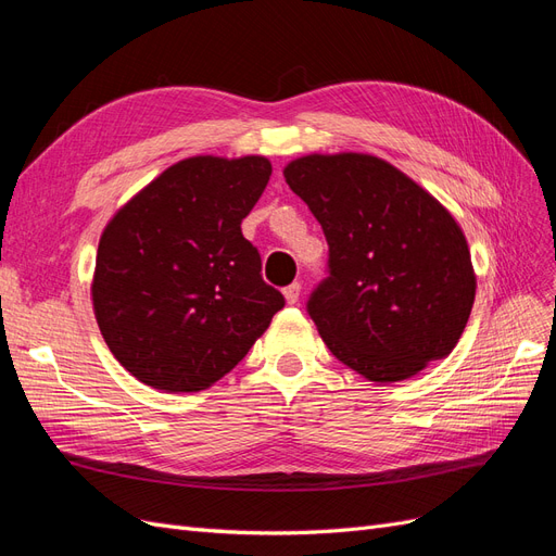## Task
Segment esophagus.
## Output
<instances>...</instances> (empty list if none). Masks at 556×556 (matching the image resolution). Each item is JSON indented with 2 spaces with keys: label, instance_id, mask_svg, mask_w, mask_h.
Instances as JSON below:
<instances>
[{
  "label": "esophagus",
  "instance_id": "obj_1",
  "mask_svg": "<svg viewBox=\"0 0 556 556\" xmlns=\"http://www.w3.org/2000/svg\"><path fill=\"white\" fill-rule=\"evenodd\" d=\"M282 294H285V301H288L290 306H292V304H296V301H299V294H301V285H299V282L288 285V288L282 290Z\"/></svg>",
  "mask_w": 556,
  "mask_h": 556
}]
</instances>
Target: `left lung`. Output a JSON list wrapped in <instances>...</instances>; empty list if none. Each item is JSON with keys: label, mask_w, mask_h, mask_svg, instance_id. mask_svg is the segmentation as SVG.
<instances>
[{"label": "left lung", "mask_w": 556, "mask_h": 556, "mask_svg": "<svg viewBox=\"0 0 556 556\" xmlns=\"http://www.w3.org/2000/svg\"><path fill=\"white\" fill-rule=\"evenodd\" d=\"M329 245L306 311L331 355L374 382H399L457 345L476 299L454 217L392 164L308 155L285 166Z\"/></svg>", "instance_id": "1"}]
</instances>
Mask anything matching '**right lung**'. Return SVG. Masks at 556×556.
Listing matches in <instances>:
<instances>
[{"mask_svg": "<svg viewBox=\"0 0 556 556\" xmlns=\"http://www.w3.org/2000/svg\"><path fill=\"white\" fill-rule=\"evenodd\" d=\"M271 164L190 157L115 213L92 304L115 359L148 387L199 392L237 366L285 306L241 231Z\"/></svg>", "mask_w": 556, "mask_h": 556, "instance_id": "obj_1", "label": "right lung"}]
</instances>
